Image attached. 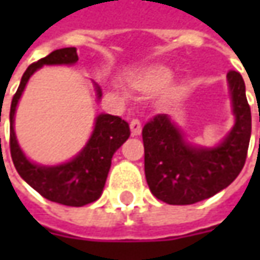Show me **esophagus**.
I'll return each instance as SVG.
<instances>
[{
  "label": "esophagus",
  "instance_id": "esophagus-1",
  "mask_svg": "<svg viewBox=\"0 0 260 260\" xmlns=\"http://www.w3.org/2000/svg\"><path fill=\"white\" fill-rule=\"evenodd\" d=\"M130 130H132V136H139L142 133V123L137 118H133L130 121Z\"/></svg>",
  "mask_w": 260,
  "mask_h": 260
}]
</instances>
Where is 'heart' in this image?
I'll return each mask as SVG.
<instances>
[{
	"label": "heart",
	"instance_id": "b5f03b06",
	"mask_svg": "<svg viewBox=\"0 0 260 260\" xmlns=\"http://www.w3.org/2000/svg\"><path fill=\"white\" fill-rule=\"evenodd\" d=\"M172 79V72L165 66H153L146 69L140 75L135 78V86L146 94H156L164 91Z\"/></svg>",
	"mask_w": 260,
	"mask_h": 260
}]
</instances>
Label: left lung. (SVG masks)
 I'll return each instance as SVG.
<instances>
[{"label":"left lung","instance_id":"8db88e82","mask_svg":"<svg viewBox=\"0 0 260 260\" xmlns=\"http://www.w3.org/2000/svg\"><path fill=\"white\" fill-rule=\"evenodd\" d=\"M227 81L236 123L218 146L188 145L166 114L155 115L143 127L146 181L157 200L172 205L195 204L224 189L243 169L252 114L242 75L229 71Z\"/></svg>","mask_w":260,"mask_h":260}]
</instances>
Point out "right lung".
<instances>
[{"instance_id":"obj_1","label":"right lung","mask_w":260,"mask_h":260,"mask_svg":"<svg viewBox=\"0 0 260 260\" xmlns=\"http://www.w3.org/2000/svg\"><path fill=\"white\" fill-rule=\"evenodd\" d=\"M78 60L75 47L57 49L25 69L10 110V152L17 172L46 200L69 207H82L96 201L104 189L107 175L115 150L130 136L128 123L121 117L100 114L91 139L71 162L59 166H42L30 162L21 152L14 133V114L18 100L30 76L43 65H74ZM101 98V89L96 86Z\"/></svg>"}]
</instances>
